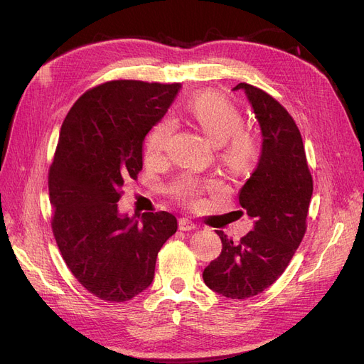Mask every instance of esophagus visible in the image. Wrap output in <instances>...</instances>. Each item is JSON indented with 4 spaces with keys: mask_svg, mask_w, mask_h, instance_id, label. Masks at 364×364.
I'll use <instances>...</instances> for the list:
<instances>
[{
    "mask_svg": "<svg viewBox=\"0 0 364 364\" xmlns=\"http://www.w3.org/2000/svg\"><path fill=\"white\" fill-rule=\"evenodd\" d=\"M178 228L183 232H188V230H193V228H196V224L188 218H180L178 220Z\"/></svg>",
    "mask_w": 364,
    "mask_h": 364,
    "instance_id": "34e87169",
    "label": "esophagus"
}]
</instances>
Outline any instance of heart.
Returning <instances> with one entry per match:
<instances>
[{"instance_id":"1","label":"heart","mask_w":364,"mask_h":364,"mask_svg":"<svg viewBox=\"0 0 364 364\" xmlns=\"http://www.w3.org/2000/svg\"><path fill=\"white\" fill-rule=\"evenodd\" d=\"M187 112L195 125L211 140L221 147L223 162L233 171L250 168L259 155V143L251 129L242 127V112L228 102L221 94L214 91H203L187 103ZM176 124L166 118L158 122L149 132L146 140V155L158 158L166 150ZM174 192L178 198L193 199L202 192V186L192 177L181 178Z\"/></svg>"}]
</instances>
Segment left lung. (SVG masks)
<instances>
[{
  "instance_id": "left-lung-1",
  "label": "left lung",
  "mask_w": 364,
  "mask_h": 364,
  "mask_svg": "<svg viewBox=\"0 0 364 364\" xmlns=\"http://www.w3.org/2000/svg\"><path fill=\"white\" fill-rule=\"evenodd\" d=\"M233 90L245 91L262 134L258 165L239 192L240 206L255 221L237 243L217 230L223 250L202 276L214 292L246 299L272 286L292 259L307 230L313 178L288 110L254 85L240 82Z\"/></svg>"
}]
</instances>
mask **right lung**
<instances>
[{
	"instance_id": "right-lung-1",
	"label": "right lung",
	"mask_w": 364,
	"mask_h": 364,
	"mask_svg": "<svg viewBox=\"0 0 364 364\" xmlns=\"http://www.w3.org/2000/svg\"><path fill=\"white\" fill-rule=\"evenodd\" d=\"M180 84L119 80L88 90L63 121L48 172L51 227L72 274L100 299L124 302L146 291L158 252L177 232L165 211L121 214L127 178L143 168V141Z\"/></svg>"
}]
</instances>
